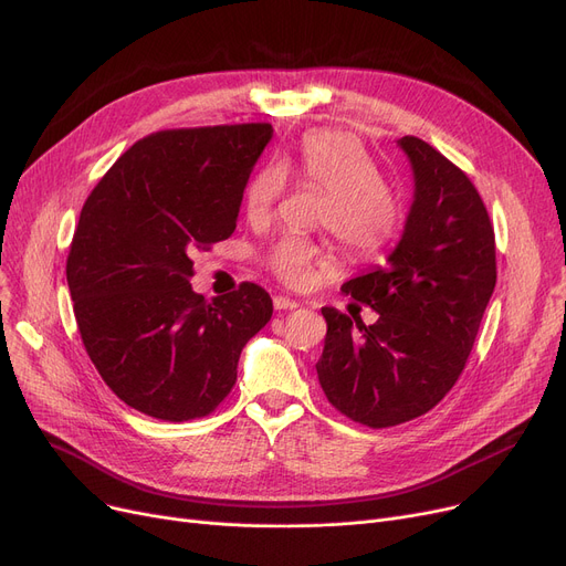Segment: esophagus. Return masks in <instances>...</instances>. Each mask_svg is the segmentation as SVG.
<instances>
[{
	"label": "esophagus",
	"mask_w": 566,
	"mask_h": 566,
	"mask_svg": "<svg viewBox=\"0 0 566 566\" xmlns=\"http://www.w3.org/2000/svg\"><path fill=\"white\" fill-rule=\"evenodd\" d=\"M273 305H275V310H296V307H298L296 301L284 298V296H275V298H273Z\"/></svg>",
	"instance_id": "1"
}]
</instances>
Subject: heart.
<instances>
[{"label":"heart","instance_id":"1","mask_svg":"<svg viewBox=\"0 0 566 566\" xmlns=\"http://www.w3.org/2000/svg\"><path fill=\"white\" fill-rule=\"evenodd\" d=\"M286 174L326 191L322 224L352 256L370 259L388 248L400 229V203L384 182L377 164L360 140L347 134L318 132L303 138L298 155L286 161ZM286 178L277 166H265L244 191L250 222H268L284 191ZM268 268L289 286H307L326 268L324 252L314 242L289 235L268 256Z\"/></svg>","mask_w":566,"mask_h":566}]
</instances>
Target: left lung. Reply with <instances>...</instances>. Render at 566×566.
<instances>
[{
    "label": "left lung",
    "instance_id": "obj_1",
    "mask_svg": "<svg viewBox=\"0 0 566 566\" xmlns=\"http://www.w3.org/2000/svg\"><path fill=\"white\" fill-rule=\"evenodd\" d=\"M413 174V201L388 263L342 284L379 318L324 307L316 363L328 402L367 428L430 411L458 381L497 282L495 231L472 180L432 145L398 140Z\"/></svg>",
    "mask_w": 566,
    "mask_h": 566
}]
</instances>
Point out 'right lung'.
Instances as JSON below:
<instances>
[{
  "mask_svg": "<svg viewBox=\"0 0 566 566\" xmlns=\"http://www.w3.org/2000/svg\"><path fill=\"white\" fill-rule=\"evenodd\" d=\"M270 125L166 129L122 155L87 196L66 259L76 324L115 396L161 421L222 402L238 358L273 316L256 284L206 301L193 256L235 231Z\"/></svg>",
  "mask_w": 566,
  "mask_h": 566,
  "instance_id": "obj_1",
  "label": "right lung"
}]
</instances>
